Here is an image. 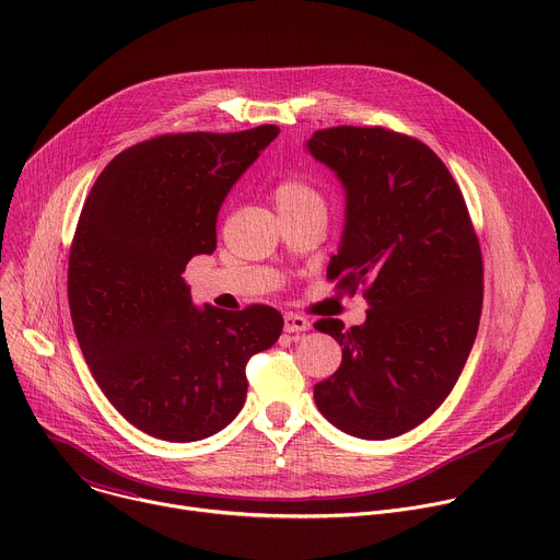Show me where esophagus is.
Returning a JSON list of instances; mask_svg holds the SVG:
<instances>
[{
  "label": "esophagus",
  "mask_w": 560,
  "mask_h": 560,
  "mask_svg": "<svg viewBox=\"0 0 560 560\" xmlns=\"http://www.w3.org/2000/svg\"><path fill=\"white\" fill-rule=\"evenodd\" d=\"M283 330L285 332H307L310 330V322L305 316H301V314H292V312H288L285 316H283Z\"/></svg>",
  "instance_id": "obj_1"
}]
</instances>
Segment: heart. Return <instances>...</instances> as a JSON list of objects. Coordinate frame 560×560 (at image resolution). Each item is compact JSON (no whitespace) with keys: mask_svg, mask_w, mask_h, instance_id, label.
Returning a JSON list of instances; mask_svg holds the SVG:
<instances>
[{"mask_svg":"<svg viewBox=\"0 0 560 560\" xmlns=\"http://www.w3.org/2000/svg\"><path fill=\"white\" fill-rule=\"evenodd\" d=\"M275 201L279 210H324L326 197L310 179L292 175L275 186Z\"/></svg>","mask_w":560,"mask_h":560,"instance_id":"obj_1","label":"heart"}]
</instances>
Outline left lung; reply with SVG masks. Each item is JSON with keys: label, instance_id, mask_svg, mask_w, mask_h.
I'll use <instances>...</instances> for the list:
<instances>
[{"label": "left lung", "instance_id": "left-lung-1", "mask_svg": "<svg viewBox=\"0 0 560 560\" xmlns=\"http://www.w3.org/2000/svg\"><path fill=\"white\" fill-rule=\"evenodd\" d=\"M307 150L346 188L330 259L337 290L370 305L363 326L314 328L343 346L314 401L346 434L383 441L423 423L452 392L483 307V257L454 177L423 141L381 126L316 130Z\"/></svg>", "mask_w": 560, "mask_h": 560}]
</instances>
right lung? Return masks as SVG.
Here are the masks:
<instances>
[{
	"label": "right lung",
	"instance_id": "obj_1",
	"mask_svg": "<svg viewBox=\"0 0 560 560\" xmlns=\"http://www.w3.org/2000/svg\"><path fill=\"white\" fill-rule=\"evenodd\" d=\"M272 124L242 132L159 135L119 152L79 214L68 305L84 359L115 410L141 432L201 441L244 408L253 354L277 343L270 305L197 310L184 281L217 248V214Z\"/></svg>",
	"mask_w": 560,
	"mask_h": 560
}]
</instances>
